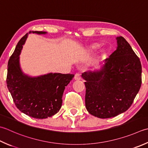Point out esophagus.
Listing matches in <instances>:
<instances>
[{"mask_svg":"<svg viewBox=\"0 0 148 148\" xmlns=\"http://www.w3.org/2000/svg\"><path fill=\"white\" fill-rule=\"evenodd\" d=\"M74 79L75 80H80L81 79V74L80 73H76L74 76Z\"/></svg>","mask_w":148,"mask_h":148,"instance_id":"obj_1","label":"esophagus"}]
</instances>
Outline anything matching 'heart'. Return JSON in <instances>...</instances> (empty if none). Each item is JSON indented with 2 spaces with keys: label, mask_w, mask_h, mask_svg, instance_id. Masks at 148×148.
Instances as JSON below:
<instances>
[{
  "label": "heart",
  "mask_w": 148,
  "mask_h": 148,
  "mask_svg": "<svg viewBox=\"0 0 148 148\" xmlns=\"http://www.w3.org/2000/svg\"><path fill=\"white\" fill-rule=\"evenodd\" d=\"M99 44L97 43H92V44H90L86 46L85 47V51L87 52H90V53H93V52L95 51L99 47ZM101 54L103 55L106 53V50L105 49H102L100 51Z\"/></svg>",
  "instance_id": "obj_1"
}]
</instances>
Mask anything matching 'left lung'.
Returning <instances> with one entry per match:
<instances>
[{
  "label": "left lung",
  "instance_id": "left-lung-1",
  "mask_svg": "<svg viewBox=\"0 0 148 148\" xmlns=\"http://www.w3.org/2000/svg\"><path fill=\"white\" fill-rule=\"evenodd\" d=\"M116 39L117 49L105 60L101 70L82 74L86 81V108L91 115L101 119L126 112L142 83L139 58L123 36Z\"/></svg>",
  "mask_w": 148,
  "mask_h": 148
}]
</instances>
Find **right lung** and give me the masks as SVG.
I'll use <instances>...</instances> for the list:
<instances>
[{"label":"right lung","mask_w":148,"mask_h":148,"mask_svg":"<svg viewBox=\"0 0 148 148\" xmlns=\"http://www.w3.org/2000/svg\"><path fill=\"white\" fill-rule=\"evenodd\" d=\"M31 33H47L44 31H30ZM27 35V33L20 40L9 60L7 86L20 111L35 119H46L59 112L65 86L74 74L49 73L30 77L23 73L20 66L19 55Z\"/></svg>","instance_id":"obj_1"}]
</instances>
